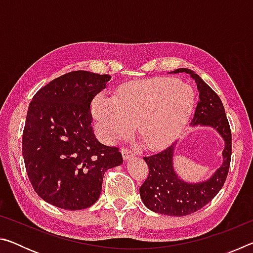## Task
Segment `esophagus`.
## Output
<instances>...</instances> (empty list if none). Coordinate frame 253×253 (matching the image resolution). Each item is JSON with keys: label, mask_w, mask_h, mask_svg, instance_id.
Here are the masks:
<instances>
[{"label": "esophagus", "mask_w": 253, "mask_h": 253, "mask_svg": "<svg viewBox=\"0 0 253 253\" xmlns=\"http://www.w3.org/2000/svg\"><path fill=\"white\" fill-rule=\"evenodd\" d=\"M122 154H123V158L125 161H128L130 160L131 157H134V153H132L131 151H129L128 148H123L122 149Z\"/></svg>", "instance_id": "obj_1"}]
</instances>
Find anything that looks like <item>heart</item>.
<instances>
[{
  "instance_id": "b5f03b06",
  "label": "heart",
  "mask_w": 253,
  "mask_h": 253,
  "mask_svg": "<svg viewBox=\"0 0 253 253\" xmlns=\"http://www.w3.org/2000/svg\"><path fill=\"white\" fill-rule=\"evenodd\" d=\"M194 106L190 85L169 78H154L123 85L115 98L98 96L92 105L100 134L108 143L129 135L137 123L148 148L166 146L182 131Z\"/></svg>"
}]
</instances>
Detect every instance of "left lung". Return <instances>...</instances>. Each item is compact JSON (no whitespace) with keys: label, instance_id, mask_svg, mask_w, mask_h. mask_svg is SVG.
I'll return each mask as SVG.
<instances>
[{"label":"left lung","instance_id":"1","mask_svg":"<svg viewBox=\"0 0 253 253\" xmlns=\"http://www.w3.org/2000/svg\"><path fill=\"white\" fill-rule=\"evenodd\" d=\"M185 72L195 81L200 100L196 106L191 127H211L224 142L222 164L205 181L187 182L174 169V155L177 140L164 151L144 157L149 174L139 188L145 207L153 212L172 216H183L202 209L219 193L228 176L232 143L225 110L220 97L194 71L179 68L169 74Z\"/></svg>","mask_w":253,"mask_h":253}]
</instances>
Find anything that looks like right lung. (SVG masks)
I'll return each instance as SVG.
<instances>
[{"label": "right lung", "instance_id": "right-lung-1", "mask_svg": "<svg viewBox=\"0 0 253 253\" xmlns=\"http://www.w3.org/2000/svg\"><path fill=\"white\" fill-rule=\"evenodd\" d=\"M110 79L72 71L42 87L30 102L22 137L25 169L34 191L54 207H91L106 170L123 163L118 148L102 145L91 126V102Z\"/></svg>", "mask_w": 253, "mask_h": 253}]
</instances>
